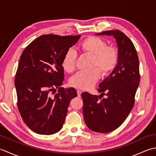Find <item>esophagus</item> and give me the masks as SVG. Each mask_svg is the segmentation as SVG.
<instances>
[{
    "instance_id": "34e87169",
    "label": "esophagus",
    "mask_w": 156,
    "mask_h": 156,
    "mask_svg": "<svg viewBox=\"0 0 156 156\" xmlns=\"http://www.w3.org/2000/svg\"><path fill=\"white\" fill-rule=\"evenodd\" d=\"M82 93V91L81 90H77V94H78V97H81V94Z\"/></svg>"
}]
</instances>
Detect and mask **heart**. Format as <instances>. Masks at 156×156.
I'll return each instance as SVG.
<instances>
[{
  "instance_id": "b5f03b06",
  "label": "heart",
  "mask_w": 156,
  "mask_h": 156,
  "mask_svg": "<svg viewBox=\"0 0 156 156\" xmlns=\"http://www.w3.org/2000/svg\"><path fill=\"white\" fill-rule=\"evenodd\" d=\"M80 50L83 54L92 57L91 66L92 69L88 72H80L69 80L72 87L80 90H88L97 83L102 74L107 76L114 71L119 62V51L115 46L108 45L103 39L90 35L86 37L80 44ZM78 54L73 48L68 49L63 57L62 66L67 72L75 70Z\"/></svg>"
}]
</instances>
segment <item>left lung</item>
Segmentation results:
<instances>
[{
    "label": "left lung",
    "mask_w": 156,
    "mask_h": 156,
    "mask_svg": "<svg viewBox=\"0 0 156 156\" xmlns=\"http://www.w3.org/2000/svg\"><path fill=\"white\" fill-rule=\"evenodd\" d=\"M97 34L113 35L119 54L117 67L99 84L97 90L101 94H81L86 125L92 131L105 133L121 125L133 107L140 81V63L133 42L122 31L115 29ZM103 95L108 97L102 98Z\"/></svg>",
    "instance_id": "1"
}]
</instances>
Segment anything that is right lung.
<instances>
[{"label": "right lung", "instance_id": "right-lung-1", "mask_svg": "<svg viewBox=\"0 0 156 156\" xmlns=\"http://www.w3.org/2000/svg\"><path fill=\"white\" fill-rule=\"evenodd\" d=\"M80 37L43 35L22 53L15 78L17 107L23 121L35 133L51 135L62 128L69 102L77 93L74 88L60 87L64 79L62 61Z\"/></svg>", "mask_w": 156, "mask_h": 156}]
</instances>
